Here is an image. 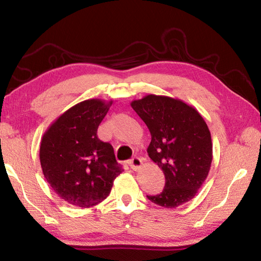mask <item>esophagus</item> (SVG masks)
Here are the masks:
<instances>
[{
    "label": "esophagus",
    "mask_w": 261,
    "mask_h": 261,
    "mask_svg": "<svg viewBox=\"0 0 261 261\" xmlns=\"http://www.w3.org/2000/svg\"><path fill=\"white\" fill-rule=\"evenodd\" d=\"M129 163H130V167H131L132 169H134L135 171L139 170L140 168H141V166H143V161H141L139 158H132Z\"/></svg>",
    "instance_id": "34e87169"
}]
</instances>
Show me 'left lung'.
Instances as JSON below:
<instances>
[{"instance_id": "obj_1", "label": "left lung", "mask_w": 261, "mask_h": 261, "mask_svg": "<svg viewBox=\"0 0 261 261\" xmlns=\"http://www.w3.org/2000/svg\"><path fill=\"white\" fill-rule=\"evenodd\" d=\"M151 132L147 153L163 171L166 185L154 204L176 208L196 196L210 173L213 145L198 110L179 99L148 94L130 103Z\"/></svg>"}]
</instances>
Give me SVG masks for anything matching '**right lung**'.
<instances>
[{
	"label": "right lung",
	"mask_w": 261,
	"mask_h": 261,
	"mask_svg": "<svg viewBox=\"0 0 261 261\" xmlns=\"http://www.w3.org/2000/svg\"><path fill=\"white\" fill-rule=\"evenodd\" d=\"M113 101H82L60 115L42 136L40 163L48 184L61 199L87 208L109 196L122 173L114 148L96 131Z\"/></svg>",
	"instance_id": "1"
}]
</instances>
